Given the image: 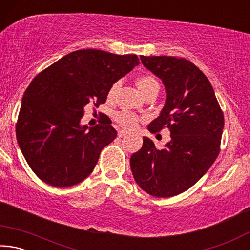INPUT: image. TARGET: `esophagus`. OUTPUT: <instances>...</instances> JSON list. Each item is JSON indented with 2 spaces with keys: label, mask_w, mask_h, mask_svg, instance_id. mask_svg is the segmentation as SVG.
<instances>
[{
  "label": "esophagus",
  "mask_w": 250,
  "mask_h": 250,
  "mask_svg": "<svg viewBox=\"0 0 250 250\" xmlns=\"http://www.w3.org/2000/svg\"><path fill=\"white\" fill-rule=\"evenodd\" d=\"M126 134H128V132H126L125 130H119V131H118V137H119V138L125 137Z\"/></svg>",
  "instance_id": "obj_1"
}]
</instances>
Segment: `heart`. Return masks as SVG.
I'll return each instance as SVG.
<instances>
[{"mask_svg":"<svg viewBox=\"0 0 250 250\" xmlns=\"http://www.w3.org/2000/svg\"><path fill=\"white\" fill-rule=\"evenodd\" d=\"M137 86L139 88V90L141 91V94L145 96L147 91L152 89V88L159 87V83L156 82V79L154 77H152V76L143 75L137 79ZM118 87H119V83H116L112 84L108 94L109 98L113 97V95H115V92L118 89ZM115 120L121 126L131 130L137 126L139 122V117L135 115V113L128 111V110H121V111H118L115 113Z\"/></svg>","mask_w":250,"mask_h":250,"instance_id":"obj_1","label":"heart"}]
</instances>
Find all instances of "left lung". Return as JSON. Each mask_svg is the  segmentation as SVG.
I'll list each match as a JSON object with an SVG mask.
<instances>
[{"label": "left lung", "instance_id": "8db88e82", "mask_svg": "<svg viewBox=\"0 0 250 250\" xmlns=\"http://www.w3.org/2000/svg\"><path fill=\"white\" fill-rule=\"evenodd\" d=\"M140 59L162 80L167 91L162 111L147 129L155 133L167 126L171 141L159 150L143 137L142 147L130 159L131 171L150 195L175 196L195 184L216 160L224 115L209 80L193 62L172 56Z\"/></svg>", "mask_w": 250, "mask_h": 250}]
</instances>
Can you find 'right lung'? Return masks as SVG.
Masks as SVG:
<instances>
[{
    "mask_svg": "<svg viewBox=\"0 0 250 250\" xmlns=\"http://www.w3.org/2000/svg\"><path fill=\"white\" fill-rule=\"evenodd\" d=\"M137 55L80 49L32 80L21 104L16 138L33 172L56 188L80 183L94 171L101 150L117 137L107 122L80 125L88 104H104L110 88L139 65Z\"/></svg>",
    "mask_w": 250,
    "mask_h": 250,
    "instance_id": "obj_1",
    "label": "right lung"
}]
</instances>
